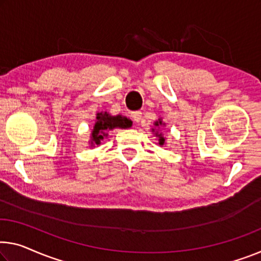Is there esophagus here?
<instances>
[{"label": "esophagus", "instance_id": "34e87169", "mask_svg": "<svg viewBox=\"0 0 261 261\" xmlns=\"http://www.w3.org/2000/svg\"><path fill=\"white\" fill-rule=\"evenodd\" d=\"M141 117H142L141 112H133V113H132V118H133V120L136 123L141 121Z\"/></svg>", "mask_w": 261, "mask_h": 261}]
</instances>
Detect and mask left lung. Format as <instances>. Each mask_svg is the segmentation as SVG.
<instances>
[{
  "label": "left lung",
  "instance_id": "left-lung-1",
  "mask_svg": "<svg viewBox=\"0 0 261 261\" xmlns=\"http://www.w3.org/2000/svg\"><path fill=\"white\" fill-rule=\"evenodd\" d=\"M154 126H155L154 128H151V132H153L154 135L159 139L160 146H164V144H166V138L163 136L162 132H160V130H161V127L166 126V123H164L162 121V119L160 118L159 120H156V121L154 122Z\"/></svg>",
  "mask_w": 261,
  "mask_h": 261
}]
</instances>
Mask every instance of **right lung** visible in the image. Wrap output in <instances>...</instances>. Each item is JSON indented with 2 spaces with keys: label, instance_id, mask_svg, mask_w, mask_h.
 Listing matches in <instances>:
<instances>
[{
  "label": "right lung",
  "instance_id": "obj_1",
  "mask_svg": "<svg viewBox=\"0 0 261 261\" xmlns=\"http://www.w3.org/2000/svg\"><path fill=\"white\" fill-rule=\"evenodd\" d=\"M95 119L97 120H95L93 129L91 130L89 141L91 147L100 146L102 140L108 136L110 130H113L115 128L128 129L133 125V121L129 118H126L125 115H112L108 112H99Z\"/></svg>",
  "mask_w": 261,
  "mask_h": 261
}]
</instances>
